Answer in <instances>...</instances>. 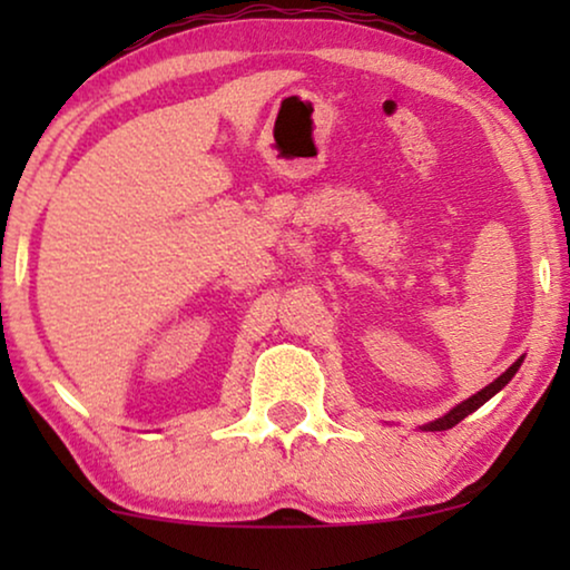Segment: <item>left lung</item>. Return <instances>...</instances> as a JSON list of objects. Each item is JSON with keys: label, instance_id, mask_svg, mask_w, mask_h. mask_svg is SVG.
Instances as JSON below:
<instances>
[{"label": "left lung", "instance_id": "obj_1", "mask_svg": "<svg viewBox=\"0 0 570 570\" xmlns=\"http://www.w3.org/2000/svg\"><path fill=\"white\" fill-rule=\"evenodd\" d=\"M521 361H524V357H519L517 363L511 365L509 371L505 373H501V376H498L493 384H488L485 389H482V392H478L474 396H470V400H464L462 404H456L454 410L449 412V415H443V417H439V420H433L431 425H425V431H449V428H454L456 423H462V420L466 417V415H472L474 410H480L482 404H485L490 396H495L498 392H501V389L509 384V381L513 379V373L519 371V365H521Z\"/></svg>", "mask_w": 570, "mask_h": 570}]
</instances>
